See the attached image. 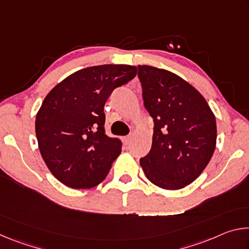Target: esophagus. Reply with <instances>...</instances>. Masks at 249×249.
<instances>
[{
  "instance_id": "esophagus-1",
  "label": "esophagus",
  "mask_w": 249,
  "mask_h": 249,
  "mask_svg": "<svg viewBox=\"0 0 249 249\" xmlns=\"http://www.w3.org/2000/svg\"><path fill=\"white\" fill-rule=\"evenodd\" d=\"M123 141H124V142H125V144H126V145H127V144H128V142H129V141H130V135H128V136H125V137L123 138Z\"/></svg>"
}]
</instances>
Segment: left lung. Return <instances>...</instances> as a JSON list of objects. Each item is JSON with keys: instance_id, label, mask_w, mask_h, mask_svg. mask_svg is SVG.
Listing matches in <instances>:
<instances>
[{"instance_id": "obj_1", "label": "left lung", "mask_w": 249, "mask_h": 249, "mask_svg": "<svg viewBox=\"0 0 249 249\" xmlns=\"http://www.w3.org/2000/svg\"><path fill=\"white\" fill-rule=\"evenodd\" d=\"M144 105L154 119L151 149L141 166L150 182L178 190L208 166L216 145V121L208 102L179 75L138 66Z\"/></svg>"}]
</instances>
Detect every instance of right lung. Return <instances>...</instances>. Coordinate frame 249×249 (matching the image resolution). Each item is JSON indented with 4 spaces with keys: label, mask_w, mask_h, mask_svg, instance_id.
<instances>
[{
    "label": "right lung",
    "mask_w": 249,
    "mask_h": 249,
    "mask_svg": "<svg viewBox=\"0 0 249 249\" xmlns=\"http://www.w3.org/2000/svg\"><path fill=\"white\" fill-rule=\"evenodd\" d=\"M136 73V67L128 65L89 67L46 95L36 115V137L45 163L61 183L90 189L107 178L122 142L105 135L104 104Z\"/></svg>",
    "instance_id": "obj_1"
}]
</instances>
